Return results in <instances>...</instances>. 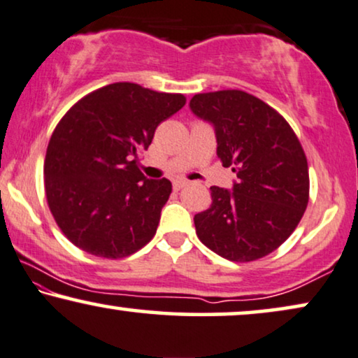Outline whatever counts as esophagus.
I'll return each instance as SVG.
<instances>
[{
	"instance_id": "esophagus-1",
	"label": "esophagus",
	"mask_w": 358,
	"mask_h": 358,
	"mask_svg": "<svg viewBox=\"0 0 358 358\" xmlns=\"http://www.w3.org/2000/svg\"><path fill=\"white\" fill-rule=\"evenodd\" d=\"M188 185L187 180H173V189L175 192H180V189L185 188Z\"/></svg>"
}]
</instances>
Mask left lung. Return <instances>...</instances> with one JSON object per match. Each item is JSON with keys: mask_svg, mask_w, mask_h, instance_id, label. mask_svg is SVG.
Here are the masks:
<instances>
[{"mask_svg": "<svg viewBox=\"0 0 358 358\" xmlns=\"http://www.w3.org/2000/svg\"><path fill=\"white\" fill-rule=\"evenodd\" d=\"M196 116L213 122L217 157L232 166V192L211 187V206L194 216L198 239L231 262H254L278 249L309 201L308 160L282 114L242 90L198 93Z\"/></svg>", "mask_w": 358, "mask_h": 358, "instance_id": "obj_1", "label": "left lung"}]
</instances>
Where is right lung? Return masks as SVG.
Here are the masks:
<instances>
[{"label": "right lung", "mask_w": 358, "mask_h": 358, "mask_svg": "<svg viewBox=\"0 0 358 358\" xmlns=\"http://www.w3.org/2000/svg\"><path fill=\"white\" fill-rule=\"evenodd\" d=\"M187 103L136 83H111L78 99L47 145L44 185L57 226L71 244L101 259H124L155 236L170 180L137 166L160 122Z\"/></svg>", "instance_id": "obj_1"}]
</instances>
